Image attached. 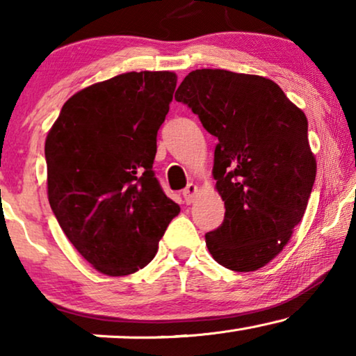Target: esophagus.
Instances as JSON below:
<instances>
[{
  "label": "esophagus",
  "mask_w": 356,
  "mask_h": 356,
  "mask_svg": "<svg viewBox=\"0 0 356 356\" xmlns=\"http://www.w3.org/2000/svg\"><path fill=\"white\" fill-rule=\"evenodd\" d=\"M196 193H197V186L193 183H189L188 186L183 189V197H184V201H186V204L194 202V196H196Z\"/></svg>",
  "instance_id": "1"
}]
</instances>
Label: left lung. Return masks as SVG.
I'll return each mask as SVG.
<instances>
[{"label":"left lung","instance_id":"obj_1","mask_svg":"<svg viewBox=\"0 0 356 356\" xmlns=\"http://www.w3.org/2000/svg\"><path fill=\"white\" fill-rule=\"evenodd\" d=\"M175 100L218 139L212 175L225 218L206 235L209 252L230 270L261 269L308 206L316 179L308 120L274 81L225 70L191 71Z\"/></svg>","mask_w":356,"mask_h":356}]
</instances>
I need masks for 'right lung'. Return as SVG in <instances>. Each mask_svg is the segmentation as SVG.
<instances>
[{"mask_svg": "<svg viewBox=\"0 0 356 356\" xmlns=\"http://www.w3.org/2000/svg\"><path fill=\"white\" fill-rule=\"evenodd\" d=\"M175 87V72H124L72 95L48 131L51 211L72 246L105 275L147 266L179 213L152 170Z\"/></svg>", "mask_w": 356, "mask_h": 356, "instance_id": "right-lung-1", "label": "right lung"}]
</instances>
